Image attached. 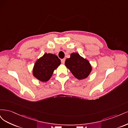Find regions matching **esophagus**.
<instances>
[{
    "mask_svg": "<svg viewBox=\"0 0 128 128\" xmlns=\"http://www.w3.org/2000/svg\"><path fill=\"white\" fill-rule=\"evenodd\" d=\"M61 63H62V64H64V62H65V59H61Z\"/></svg>",
    "mask_w": 128,
    "mask_h": 128,
    "instance_id": "obj_1",
    "label": "esophagus"
}]
</instances>
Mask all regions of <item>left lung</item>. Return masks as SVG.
<instances>
[{"label": "left lung", "instance_id": "8db88e82", "mask_svg": "<svg viewBox=\"0 0 128 128\" xmlns=\"http://www.w3.org/2000/svg\"><path fill=\"white\" fill-rule=\"evenodd\" d=\"M64 64L74 76L79 80L87 78L92 70L89 61L76 52L71 53L70 57L66 60Z\"/></svg>", "mask_w": 128, "mask_h": 128}]
</instances>
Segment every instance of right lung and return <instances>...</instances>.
Instances as JSON below:
<instances>
[{
  "label": "right lung",
  "instance_id": "1",
  "mask_svg": "<svg viewBox=\"0 0 128 128\" xmlns=\"http://www.w3.org/2000/svg\"><path fill=\"white\" fill-rule=\"evenodd\" d=\"M60 64L61 61L56 54L45 53L35 62L32 75L38 80L46 82L51 78L54 71Z\"/></svg>",
  "mask_w": 128,
  "mask_h": 128
}]
</instances>
